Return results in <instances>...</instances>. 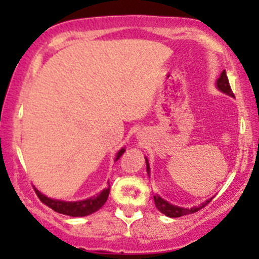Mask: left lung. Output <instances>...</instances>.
<instances>
[{
    "instance_id": "obj_1",
    "label": "left lung",
    "mask_w": 259,
    "mask_h": 259,
    "mask_svg": "<svg viewBox=\"0 0 259 259\" xmlns=\"http://www.w3.org/2000/svg\"><path fill=\"white\" fill-rule=\"evenodd\" d=\"M217 88H218L222 93H224V94H227V95L234 98V94H233V91H232L231 85H229L228 77H227L226 70H223V71H222L221 76H219V79L217 80ZM145 161H146V171H148V174H149L150 173V166H149L148 159L146 158H145ZM211 199H213V198H209V199L205 200L204 203H202V204L198 205V207L182 208V207H178V205L170 204V203H168L166 200H164L163 198L159 197L158 194L154 195V202H155V207L158 208V210L161 211L163 214H165L166 217H170V218H178V217L195 213V211H198V210L202 209V208H204Z\"/></svg>"
}]
</instances>
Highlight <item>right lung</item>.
<instances>
[{
    "instance_id": "right-lung-1",
    "label": "right lung",
    "mask_w": 259,
    "mask_h": 259,
    "mask_svg": "<svg viewBox=\"0 0 259 259\" xmlns=\"http://www.w3.org/2000/svg\"><path fill=\"white\" fill-rule=\"evenodd\" d=\"M124 148L120 149V150L117 151L116 156H115V161L124 154ZM35 192L44 204H46L48 207L51 208V209L57 211V213H61L70 217H85L89 215V214L95 213V211H98L104 204H105V202L108 200L109 193H110V188L104 189L100 194H96L94 195V197L88 198V199L79 200V202H65V200L52 199V198L46 197L45 194L38 192L36 188Z\"/></svg>"
}]
</instances>
